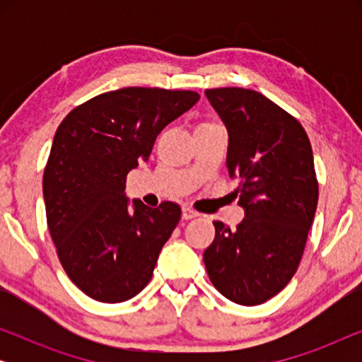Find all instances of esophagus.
Masks as SVG:
<instances>
[{"instance_id": "esophagus-1", "label": "esophagus", "mask_w": 362, "mask_h": 362, "mask_svg": "<svg viewBox=\"0 0 362 362\" xmlns=\"http://www.w3.org/2000/svg\"><path fill=\"white\" fill-rule=\"evenodd\" d=\"M199 214H197L196 211H192L191 207H182V219L185 221H189V219H194V217H197Z\"/></svg>"}]
</instances>
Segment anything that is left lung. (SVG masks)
Here are the masks:
<instances>
[{"label":"left lung","mask_w":362,"mask_h":362,"mask_svg":"<svg viewBox=\"0 0 362 362\" xmlns=\"http://www.w3.org/2000/svg\"><path fill=\"white\" fill-rule=\"evenodd\" d=\"M206 97L229 133L227 171L245 212L235 230L214 222L206 270L226 298L260 305L288 285L303 255L318 204L313 151L298 120L262 93L226 87Z\"/></svg>","instance_id":"8db88e82"}]
</instances>
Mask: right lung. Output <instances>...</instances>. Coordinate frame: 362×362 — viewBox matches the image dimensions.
<instances>
[{"mask_svg":"<svg viewBox=\"0 0 362 362\" xmlns=\"http://www.w3.org/2000/svg\"><path fill=\"white\" fill-rule=\"evenodd\" d=\"M197 100L191 90L127 87L90 98L59 125L42 180L47 227L69 279L90 298L122 303L151 280L181 209L130 202L127 175Z\"/></svg>","mask_w":362,"mask_h":362,"instance_id":"add662e5","label":"right lung"}]
</instances>
